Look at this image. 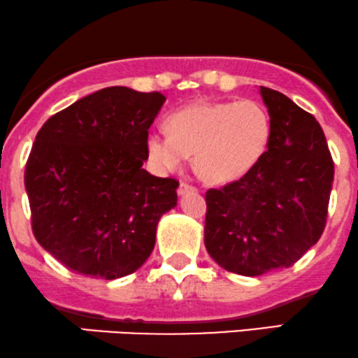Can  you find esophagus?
Instances as JSON below:
<instances>
[{
	"label": "esophagus",
	"mask_w": 358,
	"mask_h": 358,
	"mask_svg": "<svg viewBox=\"0 0 358 358\" xmlns=\"http://www.w3.org/2000/svg\"><path fill=\"white\" fill-rule=\"evenodd\" d=\"M196 191H197V189L194 186H191V184L180 182L179 184V189H178V194L179 196H184V194H187V192H196Z\"/></svg>",
	"instance_id": "esophagus-1"
}]
</instances>
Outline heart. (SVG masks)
Instances as JSON below:
<instances>
[{
  "label": "heart",
  "mask_w": 358,
  "mask_h": 358,
  "mask_svg": "<svg viewBox=\"0 0 358 358\" xmlns=\"http://www.w3.org/2000/svg\"><path fill=\"white\" fill-rule=\"evenodd\" d=\"M167 136L145 138L149 159L174 171L194 154V169L211 184L233 182L263 159L270 145L271 119L259 102H194L171 112Z\"/></svg>",
  "instance_id": "obj_1"
}]
</instances>
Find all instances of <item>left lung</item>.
Segmentation results:
<instances>
[{"mask_svg":"<svg viewBox=\"0 0 358 358\" xmlns=\"http://www.w3.org/2000/svg\"><path fill=\"white\" fill-rule=\"evenodd\" d=\"M259 94L271 119L266 152L241 179L206 192V250L243 276L292 266L320 239L334 184L317 119L280 92Z\"/></svg>","mask_w":358,"mask_h":358,"instance_id":"left-lung-1","label":"left lung"}]
</instances>
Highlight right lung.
I'll use <instances>...</instances> for the list:
<instances>
[{"label":"right lung","mask_w":358,"mask_h":358,"mask_svg":"<svg viewBox=\"0 0 358 358\" xmlns=\"http://www.w3.org/2000/svg\"><path fill=\"white\" fill-rule=\"evenodd\" d=\"M166 96L107 87L55 113L36 134L24 187L36 241L78 275L115 280L152 253L179 182L144 167Z\"/></svg>","instance_id":"right-lung-1"}]
</instances>
